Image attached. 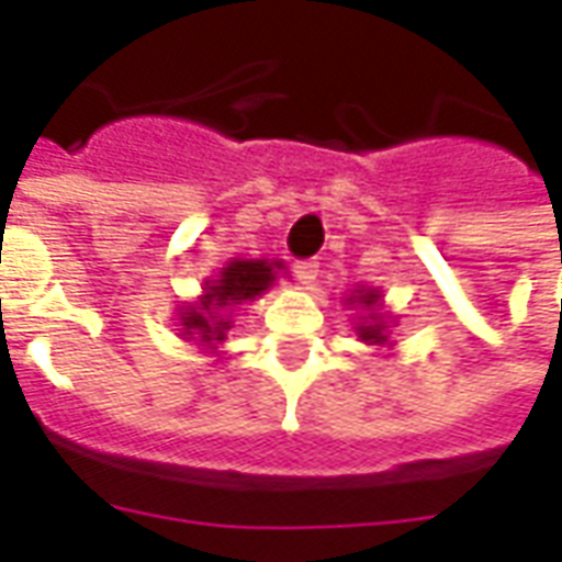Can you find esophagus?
<instances>
[{
  "label": "esophagus",
  "instance_id": "34e87169",
  "mask_svg": "<svg viewBox=\"0 0 562 562\" xmlns=\"http://www.w3.org/2000/svg\"><path fill=\"white\" fill-rule=\"evenodd\" d=\"M294 277L304 282V285H313L318 277V261H313V258H306V261H297L294 265Z\"/></svg>",
  "mask_w": 562,
  "mask_h": 562
}]
</instances>
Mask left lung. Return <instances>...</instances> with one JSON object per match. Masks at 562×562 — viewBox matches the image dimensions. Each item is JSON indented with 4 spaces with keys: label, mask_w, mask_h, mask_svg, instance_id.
<instances>
[{
    "label": "left lung",
    "mask_w": 562,
    "mask_h": 562,
    "mask_svg": "<svg viewBox=\"0 0 562 562\" xmlns=\"http://www.w3.org/2000/svg\"><path fill=\"white\" fill-rule=\"evenodd\" d=\"M379 297L382 294L376 292V289H355V294L349 297V304H361L370 310V316L364 318V322H358V337H361V342H367V346H389V325H385V318L379 316L376 306H379Z\"/></svg>",
    "instance_id": "1"
}]
</instances>
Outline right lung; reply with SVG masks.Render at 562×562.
I'll use <instances>...</instances> for the list:
<instances>
[{
    "mask_svg": "<svg viewBox=\"0 0 562 562\" xmlns=\"http://www.w3.org/2000/svg\"><path fill=\"white\" fill-rule=\"evenodd\" d=\"M280 261L268 258H234L220 270V280L204 282V294L195 304L180 310V334L186 340H198V346L216 349V342H225V334L232 330V306L249 304L258 294H265L277 280Z\"/></svg>",
    "mask_w": 562,
    "mask_h": 562,
    "instance_id": "1",
    "label": "right lung"
}]
</instances>
